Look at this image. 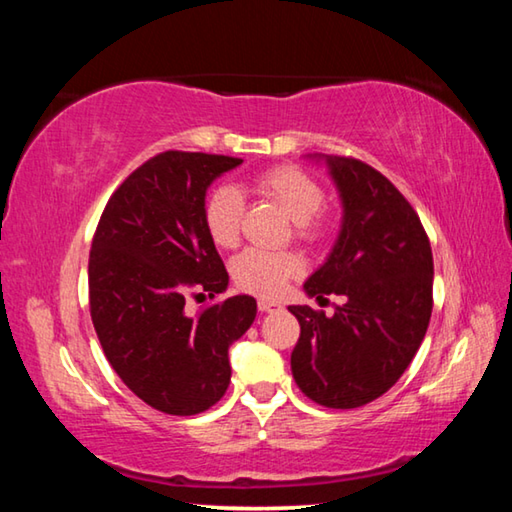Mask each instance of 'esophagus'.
<instances>
[{"mask_svg": "<svg viewBox=\"0 0 512 512\" xmlns=\"http://www.w3.org/2000/svg\"><path fill=\"white\" fill-rule=\"evenodd\" d=\"M257 307H259V311H262V314H271V311L282 309L280 302H273V300H259Z\"/></svg>", "mask_w": 512, "mask_h": 512, "instance_id": "34e87169", "label": "esophagus"}]
</instances>
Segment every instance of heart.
<instances>
[{
  "label": "heart",
  "mask_w": 512,
  "mask_h": 512,
  "mask_svg": "<svg viewBox=\"0 0 512 512\" xmlns=\"http://www.w3.org/2000/svg\"><path fill=\"white\" fill-rule=\"evenodd\" d=\"M257 194L280 207L296 225V235L302 239H316L320 235V221L316 212L325 201V194L314 178L296 167L268 169L253 180ZM241 212L244 201L235 187L219 185L205 198L203 223L210 239L219 248H232L239 241ZM300 259L293 253H268V250L248 248L232 262V280L239 289L255 296L273 298L282 293L293 275L300 273Z\"/></svg>",
  "instance_id": "1"
}]
</instances>
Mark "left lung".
Returning a JSON list of instances; mask_svg holds the SVG:
<instances>
[{"label": "left lung", "instance_id": "left-lung-1", "mask_svg": "<svg viewBox=\"0 0 512 512\" xmlns=\"http://www.w3.org/2000/svg\"><path fill=\"white\" fill-rule=\"evenodd\" d=\"M341 201V228L302 289L345 302L332 316L291 305L300 339L291 372L327 409H357L384 395L409 368L431 318L433 257L422 223L391 180L368 164L314 153ZM325 300V298H323Z\"/></svg>", "mask_w": 512, "mask_h": 512}]
</instances>
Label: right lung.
I'll use <instances>...</instances> for the list:
<instances>
[{
	"mask_svg": "<svg viewBox=\"0 0 512 512\" xmlns=\"http://www.w3.org/2000/svg\"><path fill=\"white\" fill-rule=\"evenodd\" d=\"M239 164L228 155H155L112 194L92 241L90 311L101 348L119 379L162 413L196 415L221 400L230 345L257 316L253 296L201 314L185 309L187 293L228 289L203 205L214 180Z\"/></svg>",
	"mask_w": 512,
	"mask_h": 512,
	"instance_id": "add662e5",
	"label": "right lung"
}]
</instances>
